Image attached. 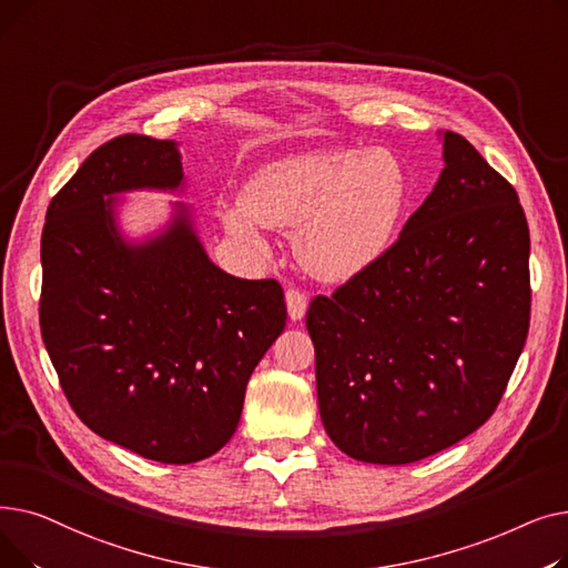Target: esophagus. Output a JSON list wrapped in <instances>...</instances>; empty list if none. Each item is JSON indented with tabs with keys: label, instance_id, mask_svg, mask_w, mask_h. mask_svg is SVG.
<instances>
[{
	"label": "esophagus",
	"instance_id": "obj_1",
	"mask_svg": "<svg viewBox=\"0 0 568 568\" xmlns=\"http://www.w3.org/2000/svg\"><path fill=\"white\" fill-rule=\"evenodd\" d=\"M285 304H287V315L290 320H302L306 315V308H308V296L302 292V290H287L285 292Z\"/></svg>",
	"mask_w": 568,
	"mask_h": 568
}]
</instances>
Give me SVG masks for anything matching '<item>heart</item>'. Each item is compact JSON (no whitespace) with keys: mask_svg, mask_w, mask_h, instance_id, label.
Segmentation results:
<instances>
[{"mask_svg":"<svg viewBox=\"0 0 568 568\" xmlns=\"http://www.w3.org/2000/svg\"><path fill=\"white\" fill-rule=\"evenodd\" d=\"M405 170L386 149H341L260 168L225 227L257 242V225L294 230V253L320 281H347L389 246L405 204Z\"/></svg>","mask_w":568,"mask_h":568,"instance_id":"b5f03b06","label":"heart"}]
</instances>
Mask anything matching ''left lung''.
<instances>
[{
    "mask_svg": "<svg viewBox=\"0 0 568 568\" xmlns=\"http://www.w3.org/2000/svg\"><path fill=\"white\" fill-rule=\"evenodd\" d=\"M400 236L332 296H315L317 405L343 454L428 458L497 409L529 332V227L516 189L458 133Z\"/></svg>",
    "mask_w": 568,
    "mask_h": 568,
    "instance_id": "1",
    "label": "left lung"
}]
</instances>
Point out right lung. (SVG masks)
I'll return each instance as SVG.
<instances>
[{"label": "right lung", "mask_w": 568, "mask_h": 568, "mask_svg": "<svg viewBox=\"0 0 568 568\" xmlns=\"http://www.w3.org/2000/svg\"><path fill=\"white\" fill-rule=\"evenodd\" d=\"M182 186L172 140L119 135L52 197L41 236V336L73 412L165 465L204 460L230 442L251 373L287 320L278 281L225 274L184 204L146 242L122 236L116 193Z\"/></svg>", "instance_id": "add662e5"}]
</instances>
